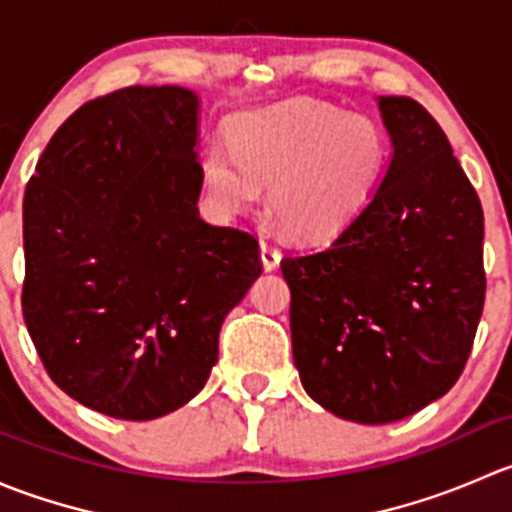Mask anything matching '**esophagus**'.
<instances>
[{
  "instance_id": "1",
  "label": "esophagus",
  "mask_w": 512,
  "mask_h": 512,
  "mask_svg": "<svg viewBox=\"0 0 512 512\" xmlns=\"http://www.w3.org/2000/svg\"><path fill=\"white\" fill-rule=\"evenodd\" d=\"M260 255H262V265H265L267 272H272V270H277V267H280L282 252L277 250V245L270 240V237H262Z\"/></svg>"
}]
</instances>
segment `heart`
Listing matches in <instances>:
<instances>
[{
  "instance_id": "1",
  "label": "heart",
  "mask_w": 512,
  "mask_h": 512,
  "mask_svg": "<svg viewBox=\"0 0 512 512\" xmlns=\"http://www.w3.org/2000/svg\"><path fill=\"white\" fill-rule=\"evenodd\" d=\"M227 143H210L200 158L210 205L242 213L267 183L270 210L302 237L344 230L389 163V138L374 118L309 98L237 113Z\"/></svg>"
}]
</instances>
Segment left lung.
<instances>
[{"instance_id":"8db88e82","label":"left lung","mask_w":512,"mask_h":512,"mask_svg":"<svg viewBox=\"0 0 512 512\" xmlns=\"http://www.w3.org/2000/svg\"><path fill=\"white\" fill-rule=\"evenodd\" d=\"M389 165L327 247L282 260L304 391L356 423H391L458 381L485 302L483 208L431 113L379 96Z\"/></svg>"}]
</instances>
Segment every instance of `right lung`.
Returning <instances> with one entry per match:
<instances>
[{
    "mask_svg": "<svg viewBox=\"0 0 512 512\" xmlns=\"http://www.w3.org/2000/svg\"><path fill=\"white\" fill-rule=\"evenodd\" d=\"M198 111L183 86L84 103L24 193L29 337L51 381L98 414L151 421L188 404L262 272L250 232L198 213Z\"/></svg>",
    "mask_w": 512,
    "mask_h": 512,
    "instance_id": "1",
    "label": "right lung"
}]
</instances>
